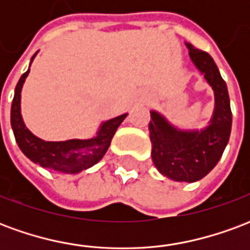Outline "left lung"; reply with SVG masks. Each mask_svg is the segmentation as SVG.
I'll use <instances>...</instances> for the list:
<instances>
[{
  "label": "left lung",
  "instance_id": "obj_1",
  "mask_svg": "<svg viewBox=\"0 0 250 250\" xmlns=\"http://www.w3.org/2000/svg\"><path fill=\"white\" fill-rule=\"evenodd\" d=\"M185 44L194 65L214 91L213 116L202 130H179L163 115L150 111L148 131L158 171L177 182H195L208 175L222 157L230 136L231 109L226 83L214 60L208 52Z\"/></svg>",
  "mask_w": 250,
  "mask_h": 250
}]
</instances>
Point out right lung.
Here are the masks:
<instances>
[{"label": "right lung", "instance_id": "right-lung-1", "mask_svg": "<svg viewBox=\"0 0 250 250\" xmlns=\"http://www.w3.org/2000/svg\"><path fill=\"white\" fill-rule=\"evenodd\" d=\"M36 55L37 52L33 55L30 62H33ZM29 71L30 69H28L20 77L10 109V125L20 150L32 162L40 165L41 167L51 168L60 173L77 174L92 167L107 152L115 132L125 119L127 114L103 122L99 127L96 136L91 139H69L64 142L42 141L26 128L21 116V89L25 79L29 75Z\"/></svg>", "mask_w": 250, "mask_h": 250}]
</instances>
